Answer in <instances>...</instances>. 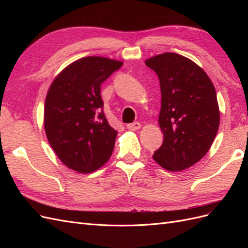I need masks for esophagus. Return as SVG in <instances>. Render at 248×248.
Here are the masks:
<instances>
[{
    "label": "esophagus",
    "instance_id": "esophagus-1",
    "mask_svg": "<svg viewBox=\"0 0 248 248\" xmlns=\"http://www.w3.org/2000/svg\"><path fill=\"white\" fill-rule=\"evenodd\" d=\"M140 128V124L139 122H134V123H130V124L127 125V129L132 130V131L138 130Z\"/></svg>",
    "mask_w": 248,
    "mask_h": 248
}]
</instances>
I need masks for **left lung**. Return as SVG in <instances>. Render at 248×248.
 I'll list each match as a JSON object with an SVG mask.
<instances>
[{
	"label": "left lung",
	"mask_w": 248,
	"mask_h": 248,
	"mask_svg": "<svg viewBox=\"0 0 248 248\" xmlns=\"http://www.w3.org/2000/svg\"><path fill=\"white\" fill-rule=\"evenodd\" d=\"M159 78L163 142L154 160L170 171L190 168L206 155L219 127L215 88L191 60L164 52L146 60Z\"/></svg>",
	"instance_id": "1"
}]
</instances>
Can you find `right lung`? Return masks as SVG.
I'll return each instance as SVG.
<instances>
[{
	"instance_id": "right-lung-1",
	"label": "right lung",
	"mask_w": 248,
	"mask_h": 248,
	"mask_svg": "<svg viewBox=\"0 0 248 248\" xmlns=\"http://www.w3.org/2000/svg\"><path fill=\"white\" fill-rule=\"evenodd\" d=\"M122 65L108 58H82L67 66L48 89L46 137L59 159L73 170L92 172L109 159L118 132L103 112L100 86Z\"/></svg>"
}]
</instances>
